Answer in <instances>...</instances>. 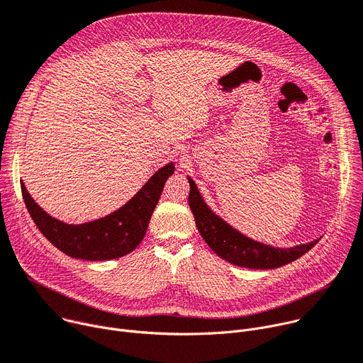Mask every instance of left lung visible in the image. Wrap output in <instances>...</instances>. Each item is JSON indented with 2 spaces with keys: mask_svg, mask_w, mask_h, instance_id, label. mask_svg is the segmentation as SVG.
Segmentation results:
<instances>
[{
  "mask_svg": "<svg viewBox=\"0 0 363 363\" xmlns=\"http://www.w3.org/2000/svg\"><path fill=\"white\" fill-rule=\"evenodd\" d=\"M188 181V203L194 214L195 224L199 227L200 235L216 255H218L228 263H233L236 267L249 269L279 268L295 259L301 257L320 240L317 239L307 245H298L288 249L272 247L252 240L245 235L239 233L232 225H228L218 216H216L204 203L195 182L189 177Z\"/></svg>",
  "mask_w": 363,
  "mask_h": 363,
  "instance_id": "left-lung-1",
  "label": "left lung"
}]
</instances>
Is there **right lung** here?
Segmentation results:
<instances>
[{
    "label": "right lung",
    "mask_w": 363,
    "mask_h": 363,
    "mask_svg": "<svg viewBox=\"0 0 363 363\" xmlns=\"http://www.w3.org/2000/svg\"><path fill=\"white\" fill-rule=\"evenodd\" d=\"M174 171L172 162L164 164L121 208L84 224H67L53 218L31 199L23 181L20 184L28 214L55 247L75 259L110 260L130 253L140 245L163 185Z\"/></svg>",
    "instance_id": "right-lung-1"
}]
</instances>
